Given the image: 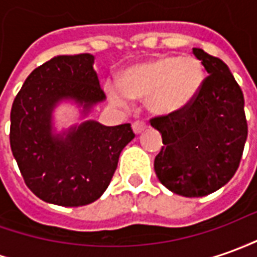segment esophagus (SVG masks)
<instances>
[{
    "label": "esophagus",
    "instance_id": "obj_1",
    "mask_svg": "<svg viewBox=\"0 0 257 257\" xmlns=\"http://www.w3.org/2000/svg\"><path fill=\"white\" fill-rule=\"evenodd\" d=\"M146 128H148V123L145 121H135L132 123V129H134V132H135L136 135L143 132Z\"/></svg>",
    "mask_w": 257,
    "mask_h": 257
}]
</instances>
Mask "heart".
<instances>
[{
	"instance_id": "obj_1",
	"label": "heart",
	"mask_w": 257,
	"mask_h": 257,
	"mask_svg": "<svg viewBox=\"0 0 257 257\" xmlns=\"http://www.w3.org/2000/svg\"><path fill=\"white\" fill-rule=\"evenodd\" d=\"M204 78L201 62L193 56H162L128 67L119 85L108 87V95L121 108H129L131 98L146 99L151 112L169 115L193 102Z\"/></svg>"
}]
</instances>
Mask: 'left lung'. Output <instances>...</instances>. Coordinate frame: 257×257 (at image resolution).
Returning <instances> with one entry per match:
<instances>
[{
	"mask_svg": "<svg viewBox=\"0 0 257 257\" xmlns=\"http://www.w3.org/2000/svg\"><path fill=\"white\" fill-rule=\"evenodd\" d=\"M208 77L191 104L153 118L163 146L155 159L160 183L174 194L204 197L225 186L238 170L247 138L245 99L221 59L193 49Z\"/></svg>",
	"mask_w": 257,
	"mask_h": 257,
	"instance_id": "8db88e82",
	"label": "left lung"
}]
</instances>
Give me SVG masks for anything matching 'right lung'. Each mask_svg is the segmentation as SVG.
<instances>
[{"instance_id": "add662e5", "label": "right lung", "mask_w": 257, "mask_h": 257, "mask_svg": "<svg viewBox=\"0 0 257 257\" xmlns=\"http://www.w3.org/2000/svg\"><path fill=\"white\" fill-rule=\"evenodd\" d=\"M104 101L90 53L55 56L28 76L12 104L10 142L36 197L80 207L104 194L122 149L135 138L129 123L105 126L88 119ZM63 102L78 106L82 122L57 131L54 111Z\"/></svg>"}]
</instances>
